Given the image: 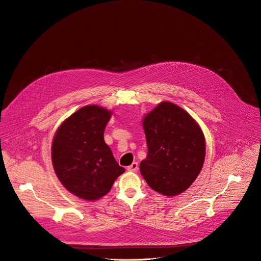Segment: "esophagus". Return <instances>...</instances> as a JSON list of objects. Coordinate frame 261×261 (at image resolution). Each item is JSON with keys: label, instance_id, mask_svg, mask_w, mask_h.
Returning a JSON list of instances; mask_svg holds the SVG:
<instances>
[{"label": "esophagus", "instance_id": "obj_1", "mask_svg": "<svg viewBox=\"0 0 261 261\" xmlns=\"http://www.w3.org/2000/svg\"><path fill=\"white\" fill-rule=\"evenodd\" d=\"M139 169V164L137 162H134L130 166L127 167V171L129 172H137Z\"/></svg>", "mask_w": 261, "mask_h": 261}]
</instances>
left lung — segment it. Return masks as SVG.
<instances>
[{
    "instance_id": "left-lung-1",
    "label": "left lung",
    "mask_w": 261,
    "mask_h": 261,
    "mask_svg": "<svg viewBox=\"0 0 261 261\" xmlns=\"http://www.w3.org/2000/svg\"><path fill=\"white\" fill-rule=\"evenodd\" d=\"M148 154L141 174L153 191L176 196L193 184L205 160V138L194 118L180 107L163 101L143 119Z\"/></svg>"
}]
</instances>
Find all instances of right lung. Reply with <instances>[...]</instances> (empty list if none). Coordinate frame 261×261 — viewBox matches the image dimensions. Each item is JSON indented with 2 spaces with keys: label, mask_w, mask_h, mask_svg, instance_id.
I'll list each match as a JSON object with an SVG mask.
<instances>
[{
  "label": "right lung",
  "mask_w": 261,
  "mask_h": 261,
  "mask_svg": "<svg viewBox=\"0 0 261 261\" xmlns=\"http://www.w3.org/2000/svg\"><path fill=\"white\" fill-rule=\"evenodd\" d=\"M112 112L86 106L57 129L51 149L54 171L70 193L87 201L107 195L125 170L115 161L103 133Z\"/></svg>",
  "instance_id": "right-lung-1"
}]
</instances>
